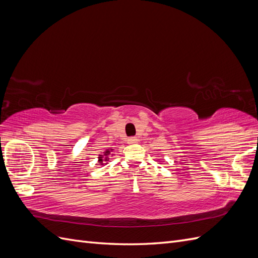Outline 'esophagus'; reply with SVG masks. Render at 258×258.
<instances>
[{"label":"esophagus","mask_w":258,"mask_h":258,"mask_svg":"<svg viewBox=\"0 0 258 258\" xmlns=\"http://www.w3.org/2000/svg\"><path fill=\"white\" fill-rule=\"evenodd\" d=\"M139 139L137 137H130L128 139V144H135V143H138Z\"/></svg>","instance_id":"esophagus-1"}]
</instances>
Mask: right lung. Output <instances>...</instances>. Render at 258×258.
<instances>
[{
  "mask_svg": "<svg viewBox=\"0 0 258 258\" xmlns=\"http://www.w3.org/2000/svg\"><path fill=\"white\" fill-rule=\"evenodd\" d=\"M108 153H110V151H106V152H105V156H108V155H107ZM102 156H103V155H100V156H99V162H101V163H102V161H103ZM106 159H107V158H105V160H106Z\"/></svg>",
  "mask_w": 258,
  "mask_h": 258,
  "instance_id": "add662e5",
  "label": "right lung"
}]
</instances>
